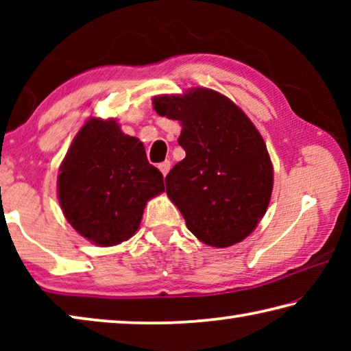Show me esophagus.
Wrapping results in <instances>:
<instances>
[{
	"mask_svg": "<svg viewBox=\"0 0 351 351\" xmlns=\"http://www.w3.org/2000/svg\"><path fill=\"white\" fill-rule=\"evenodd\" d=\"M170 167H171L170 161H164V162L159 164V170H161V173H162L164 176H167V173L170 171Z\"/></svg>",
	"mask_w": 351,
	"mask_h": 351,
	"instance_id": "34e87169",
	"label": "esophagus"
}]
</instances>
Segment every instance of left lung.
<instances>
[{
    "mask_svg": "<svg viewBox=\"0 0 351 351\" xmlns=\"http://www.w3.org/2000/svg\"><path fill=\"white\" fill-rule=\"evenodd\" d=\"M154 111L181 122L186 158L165 176L167 195L199 241L228 247L257 228L269 206L272 162L266 144L232 100L209 88L153 99Z\"/></svg>",
    "mask_w": 351,
    "mask_h": 351,
    "instance_id": "8db88e82",
    "label": "left lung"
}]
</instances>
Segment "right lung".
Returning a JSON list of instances; mask_svg holds the SVG:
<instances>
[{"instance_id":"obj_1","label":"right lung","mask_w":351,"mask_h":351,"mask_svg":"<svg viewBox=\"0 0 351 351\" xmlns=\"http://www.w3.org/2000/svg\"><path fill=\"white\" fill-rule=\"evenodd\" d=\"M68 223L97 246H114L138 230L147 201L164 192L162 173L144 144L116 119L91 117L71 144L57 178Z\"/></svg>"}]
</instances>
